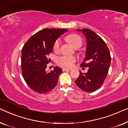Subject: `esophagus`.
<instances>
[{
  "label": "esophagus",
  "instance_id": "obj_1",
  "mask_svg": "<svg viewBox=\"0 0 128 128\" xmlns=\"http://www.w3.org/2000/svg\"><path fill=\"white\" fill-rule=\"evenodd\" d=\"M62 71H71V70L70 69H68V68H62Z\"/></svg>",
  "mask_w": 128,
  "mask_h": 128
}]
</instances>
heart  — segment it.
Instances as JSON below:
<instances>
[{
    "mask_svg": "<svg viewBox=\"0 0 128 128\" xmlns=\"http://www.w3.org/2000/svg\"><path fill=\"white\" fill-rule=\"evenodd\" d=\"M66 40L73 48L76 46H80L82 45V40L80 36L72 34L66 37ZM61 44L60 39H57L54 43L53 46V49L56 52H58L60 50ZM75 62V58L71 56L64 55L57 59V63L61 66L65 68H71L73 66V64Z\"/></svg>",
    "mask_w": 128,
    "mask_h": 128,
    "instance_id": "obj_1",
    "label": "heart"
}]
</instances>
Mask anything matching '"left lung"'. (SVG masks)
I'll return each instance as SVG.
<instances>
[{
	"mask_svg": "<svg viewBox=\"0 0 128 128\" xmlns=\"http://www.w3.org/2000/svg\"><path fill=\"white\" fill-rule=\"evenodd\" d=\"M82 32L86 39V54L80 66L89 67L87 72L80 74L75 82L86 92H93L99 89L107 76L111 63L108 48L98 35L89 29L76 30Z\"/></svg>",
	"mask_w": 128,
	"mask_h": 128,
	"instance_id": "8db88e82",
	"label": "left lung"
}]
</instances>
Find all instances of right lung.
<instances>
[{
	"label": "right lung",
	"instance_id": "right-lung-1",
	"mask_svg": "<svg viewBox=\"0 0 128 128\" xmlns=\"http://www.w3.org/2000/svg\"><path fill=\"white\" fill-rule=\"evenodd\" d=\"M66 29L45 28L29 39L21 50V69L23 78L30 89L36 92L47 93L56 86L62 70L54 66L53 71H46L54 43Z\"/></svg>",
	"mask_w": 128,
	"mask_h": 128
}]
</instances>
